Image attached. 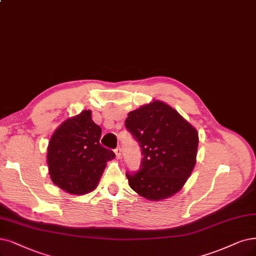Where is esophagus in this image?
I'll return each instance as SVG.
<instances>
[{
  "label": "esophagus",
  "mask_w": 256,
  "mask_h": 256,
  "mask_svg": "<svg viewBox=\"0 0 256 256\" xmlns=\"http://www.w3.org/2000/svg\"><path fill=\"white\" fill-rule=\"evenodd\" d=\"M115 154H116V157L119 159V158H120V155H121V150H120V148H117L115 150Z\"/></svg>",
  "instance_id": "34e87169"
}]
</instances>
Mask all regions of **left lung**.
Returning <instances> with one entry per match:
<instances>
[{"label":"left lung","mask_w":256,"mask_h":256,"mask_svg":"<svg viewBox=\"0 0 256 256\" xmlns=\"http://www.w3.org/2000/svg\"><path fill=\"white\" fill-rule=\"evenodd\" d=\"M126 128L138 141L144 158L128 184L150 202L177 194L196 164L198 132L175 108L153 100L128 112Z\"/></svg>","instance_id":"left-lung-1"}]
</instances>
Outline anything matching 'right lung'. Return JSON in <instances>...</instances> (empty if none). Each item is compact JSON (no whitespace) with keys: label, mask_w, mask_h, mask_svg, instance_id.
Masks as SVG:
<instances>
[{"label":"right lung","mask_w":256,"mask_h":256,"mask_svg":"<svg viewBox=\"0 0 256 256\" xmlns=\"http://www.w3.org/2000/svg\"><path fill=\"white\" fill-rule=\"evenodd\" d=\"M102 130L92 119V110L62 122L47 146V166L52 182L72 195L88 194L97 188L112 150L100 144Z\"/></svg>","instance_id":"right-lung-1"}]
</instances>
